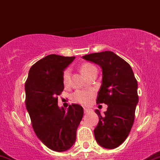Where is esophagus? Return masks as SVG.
Returning <instances> with one entry per match:
<instances>
[{
	"label": "esophagus",
	"mask_w": 160,
	"mask_h": 160,
	"mask_svg": "<svg viewBox=\"0 0 160 160\" xmlns=\"http://www.w3.org/2000/svg\"><path fill=\"white\" fill-rule=\"evenodd\" d=\"M92 111V109H88V108H84V112L85 113H89V112Z\"/></svg>",
	"instance_id": "1"
}]
</instances>
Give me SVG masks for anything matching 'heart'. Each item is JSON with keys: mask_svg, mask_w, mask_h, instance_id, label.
<instances>
[{"mask_svg": "<svg viewBox=\"0 0 160 160\" xmlns=\"http://www.w3.org/2000/svg\"><path fill=\"white\" fill-rule=\"evenodd\" d=\"M80 71L86 78H89L92 74L97 71V68L92 64L90 63H83L80 66ZM70 76H71V70L69 68L65 69L63 72V83L67 86L69 83ZM93 95V92L92 90L89 91H82L78 90L75 92L74 94L73 95V98L76 102L81 104H86L89 103V100Z\"/></svg>", "mask_w": 160, "mask_h": 160, "instance_id": "obj_1", "label": "heart"}]
</instances>
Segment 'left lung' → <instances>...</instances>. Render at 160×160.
<instances>
[{
  "instance_id": "obj_1",
  "label": "left lung",
  "mask_w": 160,
  "mask_h": 160,
  "mask_svg": "<svg viewBox=\"0 0 160 160\" xmlns=\"http://www.w3.org/2000/svg\"><path fill=\"white\" fill-rule=\"evenodd\" d=\"M82 58L102 68L97 104L104 103L108 109L103 115L95 110L99 122L94 135L102 148L114 149L127 138L132 127L138 102L137 80L130 65L111 51L91 53Z\"/></svg>"
}]
</instances>
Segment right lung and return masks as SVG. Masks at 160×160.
I'll use <instances>...</instances> for the list:
<instances>
[{
    "mask_svg": "<svg viewBox=\"0 0 160 160\" xmlns=\"http://www.w3.org/2000/svg\"><path fill=\"white\" fill-rule=\"evenodd\" d=\"M75 57L51 54L29 70L25 82V105L38 138L50 150L62 152L75 143L83 108L77 104L66 111L58 106L64 89L63 72Z\"/></svg>",
    "mask_w": 160,
    "mask_h": 160,
    "instance_id": "right-lung-1",
    "label": "right lung"
}]
</instances>
